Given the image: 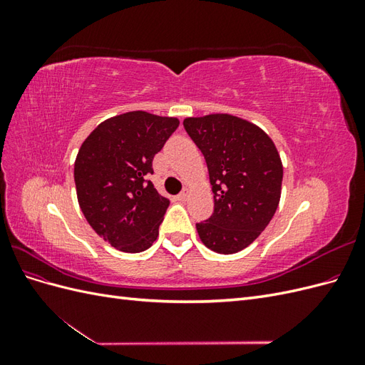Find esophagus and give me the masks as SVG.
Segmentation results:
<instances>
[{"label": "esophagus", "instance_id": "esophagus-1", "mask_svg": "<svg viewBox=\"0 0 365 365\" xmlns=\"http://www.w3.org/2000/svg\"><path fill=\"white\" fill-rule=\"evenodd\" d=\"M187 197H189V189H182V192L178 195V200L180 201H185Z\"/></svg>", "mask_w": 365, "mask_h": 365}]
</instances>
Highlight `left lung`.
Returning a JSON list of instances; mask_svg holds the SVG:
<instances>
[{
    "label": "left lung",
    "instance_id": "obj_1",
    "mask_svg": "<svg viewBox=\"0 0 365 365\" xmlns=\"http://www.w3.org/2000/svg\"><path fill=\"white\" fill-rule=\"evenodd\" d=\"M205 158L215 212L196 224L202 244L219 254L247 248L277 210L283 168L272 140L256 125L228 114L184 120Z\"/></svg>",
    "mask_w": 365,
    "mask_h": 365
}]
</instances>
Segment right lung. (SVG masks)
I'll return each instance as SVG.
<instances>
[{"mask_svg":"<svg viewBox=\"0 0 365 365\" xmlns=\"http://www.w3.org/2000/svg\"><path fill=\"white\" fill-rule=\"evenodd\" d=\"M178 125L173 117L126 113L98 125L77 153L74 182L82 213L120 251L141 252L158 237L170 202L148 176L153 157Z\"/></svg>","mask_w":365,"mask_h":365,"instance_id":"1","label":"right lung"}]
</instances>
